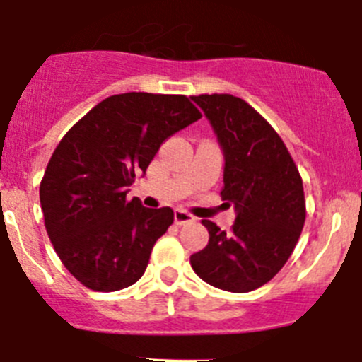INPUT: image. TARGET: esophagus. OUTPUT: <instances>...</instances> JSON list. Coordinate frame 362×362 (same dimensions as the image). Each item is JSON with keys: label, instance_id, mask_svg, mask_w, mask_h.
I'll list each match as a JSON object with an SVG mask.
<instances>
[{"label": "esophagus", "instance_id": "obj_1", "mask_svg": "<svg viewBox=\"0 0 362 362\" xmlns=\"http://www.w3.org/2000/svg\"><path fill=\"white\" fill-rule=\"evenodd\" d=\"M174 221L177 223V225H187V223H194V221H196V217L192 216V214H188L187 210L177 209L174 212Z\"/></svg>", "mask_w": 362, "mask_h": 362}]
</instances>
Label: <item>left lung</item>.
Returning a JSON list of instances; mask_svg holds the SVG:
<instances>
[{
  "label": "left lung",
  "instance_id": "8db88e82",
  "mask_svg": "<svg viewBox=\"0 0 362 362\" xmlns=\"http://www.w3.org/2000/svg\"><path fill=\"white\" fill-rule=\"evenodd\" d=\"M217 136L223 156L221 196L235 210L228 233L212 221L209 245L190 255L204 283L245 293L284 267L305 225L303 179L283 139L250 105L232 94L192 95Z\"/></svg>",
  "mask_w": 362,
  "mask_h": 362
}]
</instances>
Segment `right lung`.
<instances>
[{
    "instance_id": "add662e5",
    "label": "right lung",
    "mask_w": 362,
    "mask_h": 362,
    "mask_svg": "<svg viewBox=\"0 0 362 362\" xmlns=\"http://www.w3.org/2000/svg\"><path fill=\"white\" fill-rule=\"evenodd\" d=\"M199 117L187 95H110L54 150L40 185L45 226L62 263L86 288L116 292L141 279L174 212L129 201V187L165 139Z\"/></svg>"
}]
</instances>
